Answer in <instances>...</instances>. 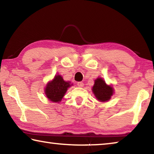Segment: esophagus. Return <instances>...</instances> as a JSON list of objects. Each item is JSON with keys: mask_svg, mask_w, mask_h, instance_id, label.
<instances>
[{"mask_svg": "<svg viewBox=\"0 0 154 154\" xmlns=\"http://www.w3.org/2000/svg\"><path fill=\"white\" fill-rule=\"evenodd\" d=\"M77 85H78V86H79V87H83V85H84V84H83V82H78L77 83Z\"/></svg>", "mask_w": 154, "mask_h": 154, "instance_id": "1", "label": "esophagus"}]
</instances>
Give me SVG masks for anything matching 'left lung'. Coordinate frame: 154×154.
I'll list each match as a JSON object with an SVG mask.
<instances>
[{
  "mask_svg": "<svg viewBox=\"0 0 154 154\" xmlns=\"http://www.w3.org/2000/svg\"><path fill=\"white\" fill-rule=\"evenodd\" d=\"M92 91L98 100L105 102L111 98L113 95V90L112 87L106 84L105 81L101 78H98L95 80L94 85L92 88Z\"/></svg>",
  "mask_w": 154,
  "mask_h": 154,
  "instance_id": "1",
  "label": "left lung"
}]
</instances>
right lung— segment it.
<instances>
[{
  "label": "right lung",
  "instance_id": "obj_1",
  "mask_svg": "<svg viewBox=\"0 0 154 154\" xmlns=\"http://www.w3.org/2000/svg\"><path fill=\"white\" fill-rule=\"evenodd\" d=\"M70 86V83L64 82L60 75H56L54 79L47 85L45 90L46 96L52 102L58 103L61 101Z\"/></svg>",
  "mask_w": 154,
  "mask_h": 154
}]
</instances>
